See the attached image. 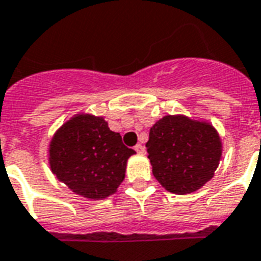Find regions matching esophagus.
<instances>
[{
	"mask_svg": "<svg viewBox=\"0 0 261 261\" xmlns=\"http://www.w3.org/2000/svg\"><path fill=\"white\" fill-rule=\"evenodd\" d=\"M134 149H135V151L138 152V154H145V147H143V146H142L141 143H138V145L135 146Z\"/></svg>",
	"mask_w": 261,
	"mask_h": 261,
	"instance_id": "esophagus-1",
	"label": "esophagus"
}]
</instances>
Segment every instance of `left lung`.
Returning a JSON list of instances; mask_svg holds the SVG:
<instances>
[{"instance_id": "obj_1", "label": "left lung", "mask_w": 261, "mask_h": 261, "mask_svg": "<svg viewBox=\"0 0 261 261\" xmlns=\"http://www.w3.org/2000/svg\"><path fill=\"white\" fill-rule=\"evenodd\" d=\"M146 147L154 177L174 194L201 189L213 178L222 155L215 127L185 115H166L155 122Z\"/></svg>"}]
</instances>
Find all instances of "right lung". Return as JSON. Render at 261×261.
Here are the masks:
<instances>
[{"instance_id": "obj_1", "label": "right lung", "mask_w": 261, "mask_h": 261, "mask_svg": "<svg viewBox=\"0 0 261 261\" xmlns=\"http://www.w3.org/2000/svg\"><path fill=\"white\" fill-rule=\"evenodd\" d=\"M135 151L105 118L76 114L49 143L50 170L68 189L90 200H105L123 182L127 160Z\"/></svg>"}]
</instances>
